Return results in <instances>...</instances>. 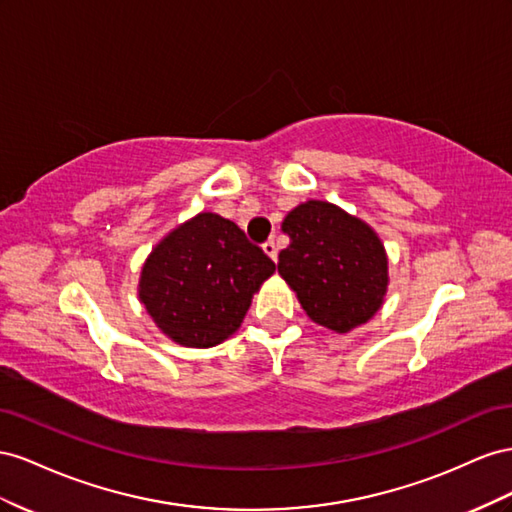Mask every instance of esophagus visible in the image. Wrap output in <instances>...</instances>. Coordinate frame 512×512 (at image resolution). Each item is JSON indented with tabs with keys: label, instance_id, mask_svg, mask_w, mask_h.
<instances>
[{
	"label": "esophagus",
	"instance_id": "1",
	"mask_svg": "<svg viewBox=\"0 0 512 512\" xmlns=\"http://www.w3.org/2000/svg\"><path fill=\"white\" fill-rule=\"evenodd\" d=\"M264 253H266L272 261H276V257H279V251H276V244H274V240H268V242L264 244Z\"/></svg>",
	"mask_w": 512,
	"mask_h": 512
}]
</instances>
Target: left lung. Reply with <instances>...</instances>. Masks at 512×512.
<instances>
[{"mask_svg":"<svg viewBox=\"0 0 512 512\" xmlns=\"http://www.w3.org/2000/svg\"><path fill=\"white\" fill-rule=\"evenodd\" d=\"M281 229L289 246L279 255V274L311 321L347 334L382 309L388 255L369 223L330 201L309 199L287 212Z\"/></svg>","mask_w":512,"mask_h":512,"instance_id":"left-lung-1","label":"left lung"}]
</instances>
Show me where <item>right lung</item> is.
<instances>
[{
  "label": "right lung",
  "mask_w": 512,
  "mask_h": 512,
  "mask_svg": "<svg viewBox=\"0 0 512 512\" xmlns=\"http://www.w3.org/2000/svg\"><path fill=\"white\" fill-rule=\"evenodd\" d=\"M274 270V261L236 223L199 212L152 248L137 294L167 339L206 349L238 332Z\"/></svg>",
  "instance_id": "right-lung-1"
}]
</instances>
